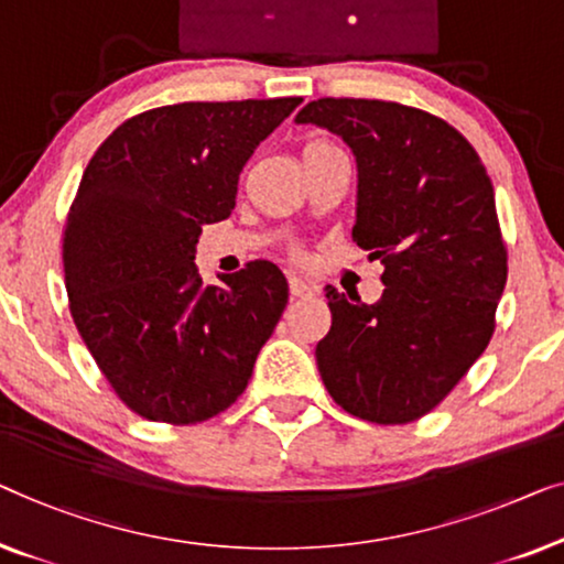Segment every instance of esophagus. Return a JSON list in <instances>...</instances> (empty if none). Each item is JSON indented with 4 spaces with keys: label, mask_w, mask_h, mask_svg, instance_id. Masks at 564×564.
<instances>
[{
    "label": "esophagus",
    "mask_w": 564,
    "mask_h": 564,
    "mask_svg": "<svg viewBox=\"0 0 564 564\" xmlns=\"http://www.w3.org/2000/svg\"><path fill=\"white\" fill-rule=\"evenodd\" d=\"M289 291L293 299H301V296H308V293H312V285L293 275V279H289Z\"/></svg>",
    "instance_id": "1"
}]
</instances>
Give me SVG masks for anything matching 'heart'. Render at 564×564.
I'll return each mask as SVG.
<instances>
[{
	"label": "heart",
	"mask_w": 564,
	"mask_h": 564,
	"mask_svg": "<svg viewBox=\"0 0 564 564\" xmlns=\"http://www.w3.org/2000/svg\"><path fill=\"white\" fill-rule=\"evenodd\" d=\"M327 150H337L332 142L327 140H312L308 145L304 148V155H314V153H327Z\"/></svg>",
	"instance_id": "heart-1"
}]
</instances>
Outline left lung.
<instances>
[{
  "label": "left lung",
  "mask_w": 564,
  "mask_h": 564,
  "mask_svg": "<svg viewBox=\"0 0 564 564\" xmlns=\"http://www.w3.org/2000/svg\"><path fill=\"white\" fill-rule=\"evenodd\" d=\"M347 142L358 163L352 240L383 263L376 304L327 285L322 380L352 416H424L496 329L506 248L494 184L470 142L434 115L378 99H316L296 115Z\"/></svg>",
  "instance_id": "8db88e82"
}]
</instances>
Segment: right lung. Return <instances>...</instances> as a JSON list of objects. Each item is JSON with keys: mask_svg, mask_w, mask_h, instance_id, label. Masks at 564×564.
<instances>
[{"mask_svg": "<svg viewBox=\"0 0 564 564\" xmlns=\"http://www.w3.org/2000/svg\"><path fill=\"white\" fill-rule=\"evenodd\" d=\"M299 97L184 101L122 122L86 165L66 232L70 316L115 393L150 422L232 406L273 335L289 283L268 260L202 285V227L235 209L256 148Z\"/></svg>", "mask_w": 564, "mask_h": 564, "instance_id": "add662e5", "label": "right lung"}]
</instances>
